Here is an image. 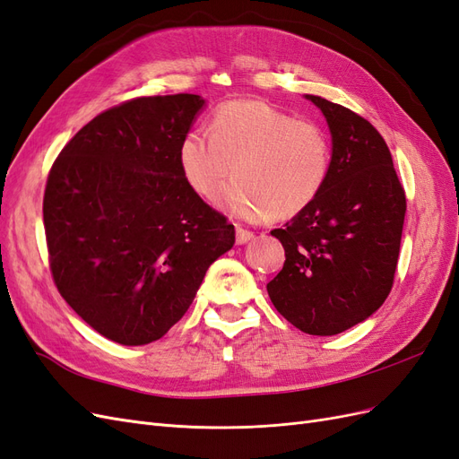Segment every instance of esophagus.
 Instances as JSON below:
<instances>
[{"mask_svg":"<svg viewBox=\"0 0 459 459\" xmlns=\"http://www.w3.org/2000/svg\"><path fill=\"white\" fill-rule=\"evenodd\" d=\"M253 238H255V233H253L251 230H245V228L238 226V243H239V245H243V243H247V241H251Z\"/></svg>","mask_w":459,"mask_h":459,"instance_id":"1","label":"esophagus"}]
</instances>
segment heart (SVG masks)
<instances>
[{
  "label": "heart",
  "instance_id": "1",
  "mask_svg": "<svg viewBox=\"0 0 459 459\" xmlns=\"http://www.w3.org/2000/svg\"><path fill=\"white\" fill-rule=\"evenodd\" d=\"M327 132L266 101L218 107L208 132L191 130L178 149L187 186L214 201L231 174L221 204L243 220L293 218L322 195L331 174Z\"/></svg>",
  "mask_w": 459,
  "mask_h": 459
}]
</instances>
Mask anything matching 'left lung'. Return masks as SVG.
I'll use <instances>...</instances> for the list:
<instances>
[{
	"instance_id": "1",
	"label": "left lung",
	"mask_w": 459,
	"mask_h": 459,
	"mask_svg": "<svg viewBox=\"0 0 459 459\" xmlns=\"http://www.w3.org/2000/svg\"><path fill=\"white\" fill-rule=\"evenodd\" d=\"M333 137L327 186L304 212L272 231L285 248L268 283L275 310L308 335H337L377 310L394 281L406 193L371 122L307 95Z\"/></svg>"
}]
</instances>
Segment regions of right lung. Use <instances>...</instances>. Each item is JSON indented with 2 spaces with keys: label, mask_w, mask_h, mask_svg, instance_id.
<instances>
[{
  "label": "right lung",
  "mask_w": 459,
  "mask_h": 459,
  "mask_svg": "<svg viewBox=\"0 0 459 459\" xmlns=\"http://www.w3.org/2000/svg\"><path fill=\"white\" fill-rule=\"evenodd\" d=\"M203 105L199 95L176 93L110 107L49 170L44 228L55 287L115 342L160 339L235 243L228 218L179 172V143Z\"/></svg>",
  "instance_id": "1"
}]
</instances>
